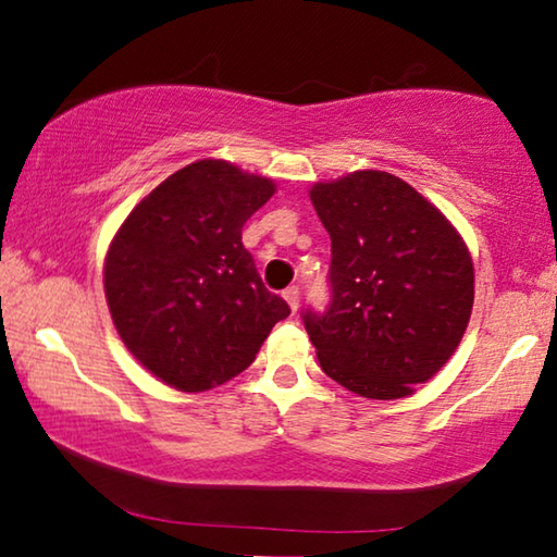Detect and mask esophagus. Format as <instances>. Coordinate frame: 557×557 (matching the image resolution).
Listing matches in <instances>:
<instances>
[{"label": "esophagus", "mask_w": 557, "mask_h": 557, "mask_svg": "<svg viewBox=\"0 0 557 557\" xmlns=\"http://www.w3.org/2000/svg\"><path fill=\"white\" fill-rule=\"evenodd\" d=\"M284 298H286V304L290 306V313H296V310H298V300H300L298 286H288V288L284 290Z\"/></svg>", "instance_id": "esophagus-1"}]
</instances>
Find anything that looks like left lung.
<instances>
[{
	"label": "left lung",
	"mask_w": 557,
	"mask_h": 557,
	"mask_svg": "<svg viewBox=\"0 0 557 557\" xmlns=\"http://www.w3.org/2000/svg\"><path fill=\"white\" fill-rule=\"evenodd\" d=\"M310 200L333 242L330 304L304 310L320 367L364 398L413 394L470 323V251L445 214L392 173L315 183Z\"/></svg>",
	"instance_id": "left-lung-1"
}]
</instances>
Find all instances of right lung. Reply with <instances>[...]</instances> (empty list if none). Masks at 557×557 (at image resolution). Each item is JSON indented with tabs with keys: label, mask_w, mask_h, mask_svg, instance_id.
I'll use <instances>...</instances> for the list:
<instances>
[{
	"label": "right lung",
	"mask_w": 557,
	"mask_h": 557,
	"mask_svg": "<svg viewBox=\"0 0 557 557\" xmlns=\"http://www.w3.org/2000/svg\"><path fill=\"white\" fill-rule=\"evenodd\" d=\"M276 185L218 159L195 161L146 195L114 234L104 296L126 349L181 392L230 382L288 304L263 286L242 227Z\"/></svg>",
	"instance_id": "add662e5"
}]
</instances>
